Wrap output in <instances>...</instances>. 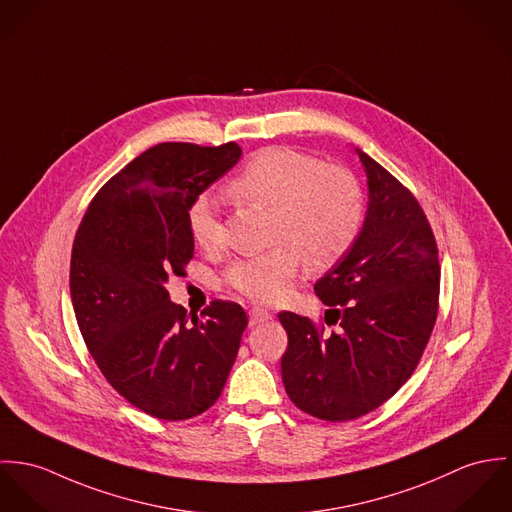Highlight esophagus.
Here are the masks:
<instances>
[{"label": "esophagus", "mask_w": 512, "mask_h": 512, "mask_svg": "<svg viewBox=\"0 0 512 512\" xmlns=\"http://www.w3.org/2000/svg\"><path fill=\"white\" fill-rule=\"evenodd\" d=\"M271 318H273V314H271L269 310L261 308V306H253V308L249 310V324H251V326H257V324L267 322V320H271Z\"/></svg>", "instance_id": "obj_1"}]
</instances>
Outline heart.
Here are the masks:
<instances>
[{"mask_svg": "<svg viewBox=\"0 0 512 512\" xmlns=\"http://www.w3.org/2000/svg\"><path fill=\"white\" fill-rule=\"evenodd\" d=\"M231 198L269 208V251L237 259L224 281L257 302L283 298L302 261L310 271L334 267L351 249L363 222V196L355 176L343 167L322 165L316 157L269 147L255 153L228 184ZM188 228L196 245L216 251L220 222L208 198L194 202Z\"/></svg>", "mask_w": 512, "mask_h": 512, "instance_id": "heart-1", "label": "heart"}]
</instances>
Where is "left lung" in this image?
Returning <instances> with one entry per match:
<instances>
[{"instance_id":"1","label":"left lung","mask_w":512,"mask_h":512,"mask_svg":"<svg viewBox=\"0 0 512 512\" xmlns=\"http://www.w3.org/2000/svg\"><path fill=\"white\" fill-rule=\"evenodd\" d=\"M369 206L363 228L314 290L328 306L326 334L281 312L288 334L284 389L310 416L359 418L393 397L414 373L438 316L440 261L432 228L412 192L363 151Z\"/></svg>"}]
</instances>
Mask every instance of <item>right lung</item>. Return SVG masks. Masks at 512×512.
Wrapping results in <instances>:
<instances>
[{
    "mask_svg": "<svg viewBox=\"0 0 512 512\" xmlns=\"http://www.w3.org/2000/svg\"><path fill=\"white\" fill-rule=\"evenodd\" d=\"M239 157L237 143H159L100 188L74 237L80 334L115 391L161 420L198 416L220 398L247 326L235 302L186 314L165 286L194 255L190 208Z\"/></svg>",
    "mask_w": 512,
    "mask_h": 512,
    "instance_id": "1",
    "label": "right lung"
}]
</instances>
